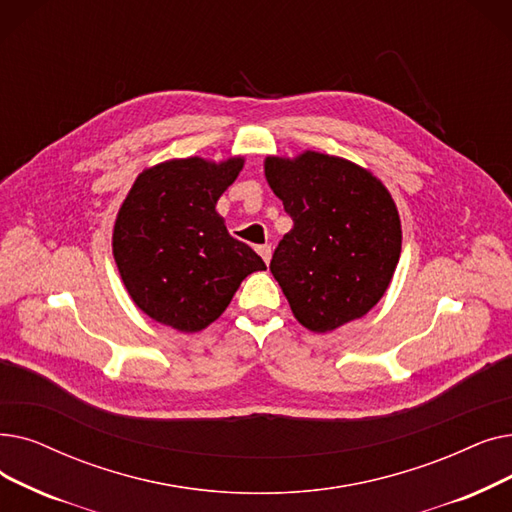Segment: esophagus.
<instances>
[{"instance_id":"obj_1","label":"esophagus","mask_w":512,"mask_h":512,"mask_svg":"<svg viewBox=\"0 0 512 512\" xmlns=\"http://www.w3.org/2000/svg\"><path fill=\"white\" fill-rule=\"evenodd\" d=\"M257 253L261 255V259L265 263H270V259H272V247H270V244H261V247H257Z\"/></svg>"}]
</instances>
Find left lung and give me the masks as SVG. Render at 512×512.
<instances>
[{"instance_id": "obj_1", "label": "left lung", "mask_w": 512, "mask_h": 512, "mask_svg": "<svg viewBox=\"0 0 512 512\" xmlns=\"http://www.w3.org/2000/svg\"><path fill=\"white\" fill-rule=\"evenodd\" d=\"M263 171L293 217L270 270L297 322L332 332L366 316L385 295L402 253L391 192L370 169L316 150L265 157Z\"/></svg>"}]
</instances>
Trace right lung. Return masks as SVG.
<instances>
[{
    "label": "right lung",
    "instance_id": "right-lung-1",
    "mask_svg": "<svg viewBox=\"0 0 512 512\" xmlns=\"http://www.w3.org/2000/svg\"><path fill=\"white\" fill-rule=\"evenodd\" d=\"M244 157L169 159L146 167L117 213L113 255L131 301L154 322L198 332L230 305L263 259L215 211Z\"/></svg>",
    "mask_w": 512,
    "mask_h": 512
}]
</instances>
